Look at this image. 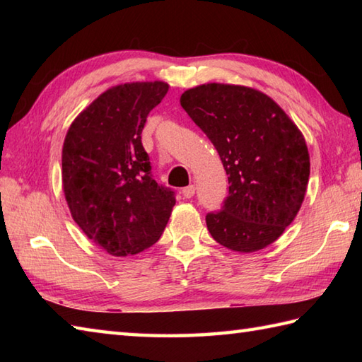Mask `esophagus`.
<instances>
[{
    "instance_id": "obj_1",
    "label": "esophagus",
    "mask_w": 362,
    "mask_h": 362,
    "mask_svg": "<svg viewBox=\"0 0 362 362\" xmlns=\"http://www.w3.org/2000/svg\"><path fill=\"white\" fill-rule=\"evenodd\" d=\"M194 193H196V187H194V185H189V187H187V188H183V189H182V194H183V197H187V199L193 197V196H194Z\"/></svg>"
}]
</instances>
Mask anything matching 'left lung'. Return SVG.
<instances>
[{"label": "left lung", "mask_w": 362, "mask_h": 362, "mask_svg": "<svg viewBox=\"0 0 362 362\" xmlns=\"http://www.w3.org/2000/svg\"><path fill=\"white\" fill-rule=\"evenodd\" d=\"M185 109L216 148L228 175V196L206 214L213 240L252 253L279 240L296 219L310 179L303 134L263 91L204 83L180 96Z\"/></svg>", "instance_id": "8db88e82"}]
</instances>
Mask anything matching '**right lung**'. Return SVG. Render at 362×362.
Returning <instances> with one entry per match:
<instances>
[{"label": "right lung", "mask_w": 362, "mask_h": 362, "mask_svg": "<svg viewBox=\"0 0 362 362\" xmlns=\"http://www.w3.org/2000/svg\"><path fill=\"white\" fill-rule=\"evenodd\" d=\"M166 82H127L99 95L68 129L62 185L76 224L113 257L156 244L175 205L174 191L151 177L141 144L146 118L168 93Z\"/></svg>", "instance_id": "right-lung-1"}]
</instances>
